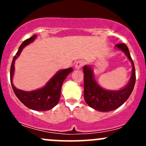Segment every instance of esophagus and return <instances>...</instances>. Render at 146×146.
I'll list each match as a JSON object with an SVG mask.
<instances>
[{"mask_svg": "<svg viewBox=\"0 0 146 146\" xmlns=\"http://www.w3.org/2000/svg\"><path fill=\"white\" fill-rule=\"evenodd\" d=\"M84 65V61H78L76 64V69H80L81 68V67Z\"/></svg>", "mask_w": 146, "mask_h": 146, "instance_id": "esophagus-1", "label": "esophagus"}]
</instances>
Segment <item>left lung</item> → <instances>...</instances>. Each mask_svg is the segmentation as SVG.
<instances>
[{
	"mask_svg": "<svg viewBox=\"0 0 146 146\" xmlns=\"http://www.w3.org/2000/svg\"><path fill=\"white\" fill-rule=\"evenodd\" d=\"M116 46L124 52L132 64L131 77L129 84L124 88L117 91L106 90L95 82L90 67L85 66L83 68L84 98L90 107L98 111H112L122 105L131 95L136 82L134 64L127 46L121 43L116 45Z\"/></svg>",
	"mask_w": 146,
	"mask_h": 146,
	"instance_id": "8db88e82",
	"label": "left lung"
}]
</instances>
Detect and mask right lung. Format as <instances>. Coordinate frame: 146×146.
<instances>
[{
    "label": "right lung",
    "instance_id": "1",
    "mask_svg": "<svg viewBox=\"0 0 146 146\" xmlns=\"http://www.w3.org/2000/svg\"><path fill=\"white\" fill-rule=\"evenodd\" d=\"M35 37H36V35H34L32 37L25 40L19 47V49L16 53L15 56L13 57L11 66H10V82H11L13 91L17 98L26 107L31 110H36V111H46V110L52 109L58 104L60 100L61 90L63 82L68 75L70 72H72L73 69L71 68H69L60 70L48 82V83L44 88L41 89L32 91V92H26V91L16 88L13 83L15 61L20 54L23 48L25 46L33 42Z\"/></svg>",
    "mask_w": 146,
    "mask_h": 146
}]
</instances>
